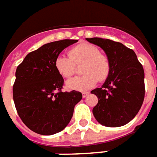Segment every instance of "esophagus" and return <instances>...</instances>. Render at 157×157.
Listing matches in <instances>:
<instances>
[{"label":"esophagus","instance_id":"esophagus-1","mask_svg":"<svg viewBox=\"0 0 157 157\" xmlns=\"http://www.w3.org/2000/svg\"><path fill=\"white\" fill-rule=\"evenodd\" d=\"M88 95H89V92L82 93V97H83V98H86V97L88 96Z\"/></svg>","mask_w":157,"mask_h":157}]
</instances>
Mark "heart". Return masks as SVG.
<instances>
[{
  "label": "heart",
  "instance_id": "heart-1",
  "mask_svg": "<svg viewBox=\"0 0 157 157\" xmlns=\"http://www.w3.org/2000/svg\"><path fill=\"white\" fill-rule=\"evenodd\" d=\"M55 68L63 78H70L81 66L82 76L68 81L66 86L70 89L85 91L97 83L102 82L109 76L111 63L108 56L101 53V50L91 44H79L69 51V56L58 55L55 58Z\"/></svg>",
  "mask_w": 157,
  "mask_h": 157
}]
</instances>
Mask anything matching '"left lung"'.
<instances>
[{"instance_id":"8db88e82","label":"left lung","mask_w":157,"mask_h":157,"mask_svg":"<svg viewBox=\"0 0 157 157\" xmlns=\"http://www.w3.org/2000/svg\"><path fill=\"white\" fill-rule=\"evenodd\" d=\"M86 39L102 48L111 63L105 83L91 91L99 100L93 108L94 116L105 126L124 125L137 114L144 100L143 65L134 51L121 43L101 38Z\"/></svg>"}]
</instances>
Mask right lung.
Segmentation results:
<instances>
[{
	"label": "right lung",
	"instance_id": "add662e5",
	"mask_svg": "<svg viewBox=\"0 0 157 157\" xmlns=\"http://www.w3.org/2000/svg\"><path fill=\"white\" fill-rule=\"evenodd\" d=\"M78 40L48 43L28 53L15 72L13 98L17 113L30 130L52 135L63 130L82 100L75 90L62 92L64 80L55 68V58Z\"/></svg>",
	"mask_w": 157,
	"mask_h": 157
}]
</instances>
